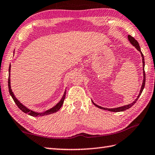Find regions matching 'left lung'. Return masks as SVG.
<instances>
[{
  "label": "left lung",
  "instance_id": "8db88e82",
  "mask_svg": "<svg viewBox=\"0 0 155 155\" xmlns=\"http://www.w3.org/2000/svg\"><path fill=\"white\" fill-rule=\"evenodd\" d=\"M128 39H129V41H130V43L132 44V45H134V46L136 48V49H137L139 51H140L141 56H142V63H143V64H142V65H143V76H144V77H143V81H142V87H141V89H140V93H139V94H138L137 98H136V99L134 100V101L132 103V104H128V105H124V106H122V107H116V108H111V109H110V108H105V107H101V106H99L98 105L95 104V103H94V102L92 101L93 104L94 105H95L96 106V107H99V108H100V109H102V110H108V111H113V112L124 111H125V110H128L129 108L131 107L132 105H134L135 104V103H136V101H137L138 99L139 98V97L140 96L141 93H142V91H143L144 88V86H145V81H146V76H145V72H144V58L143 54L142 53L141 50H140V45H139L138 42L137 41H136L134 38L132 37V36L130 35H128Z\"/></svg>",
  "mask_w": 155,
  "mask_h": 155
}]
</instances>
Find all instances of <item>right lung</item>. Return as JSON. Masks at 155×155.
Returning <instances> with one entry per match:
<instances>
[{
    "instance_id": "add662e5",
    "label": "right lung",
    "mask_w": 155,
    "mask_h": 155,
    "mask_svg": "<svg viewBox=\"0 0 155 155\" xmlns=\"http://www.w3.org/2000/svg\"><path fill=\"white\" fill-rule=\"evenodd\" d=\"M10 72H11V64L9 66V68H8V91L9 93H10L11 96L12 97V98L14 100V101L16 105L18 106V107H19L20 110L22 111L25 114H27L29 116H31L33 117H37V116H46V115H50L51 114H54L55 113V112L58 111L61 107L63 105V103L64 101V99H65V96H66V90L64 91V95L62 96V97L61 99V100L58 103V104L54 106V107H51L50 110H48L47 111H45L44 112H41V113H38V112H35V111H33L31 110H29V109L27 108L25 105H23L21 103L18 101V99L15 97V96L14 95V94L12 91L11 90V79H10Z\"/></svg>"
}]
</instances>
